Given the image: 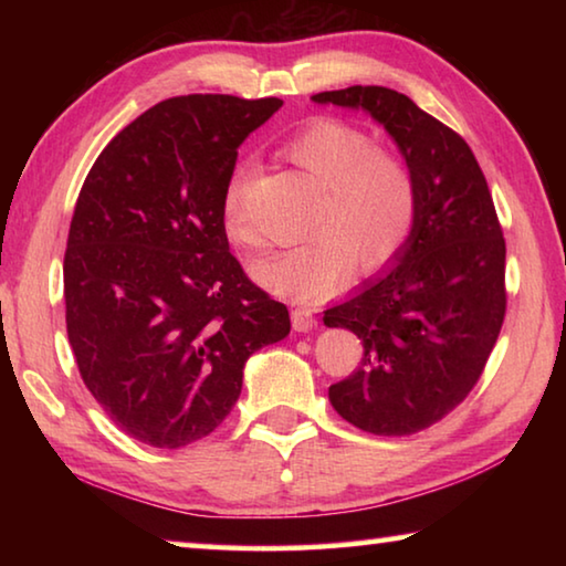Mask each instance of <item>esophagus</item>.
<instances>
[{
  "instance_id": "1",
  "label": "esophagus",
  "mask_w": 566,
  "mask_h": 566,
  "mask_svg": "<svg viewBox=\"0 0 566 566\" xmlns=\"http://www.w3.org/2000/svg\"><path fill=\"white\" fill-rule=\"evenodd\" d=\"M314 324H317V319H314V312L310 310V306H294V310H292V327L296 332H310Z\"/></svg>"
}]
</instances>
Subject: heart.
<instances>
[{
  "instance_id": "obj_1",
  "label": "heart",
  "mask_w": 566,
  "mask_h": 566,
  "mask_svg": "<svg viewBox=\"0 0 566 566\" xmlns=\"http://www.w3.org/2000/svg\"><path fill=\"white\" fill-rule=\"evenodd\" d=\"M284 151L322 185L310 224L314 234L256 262V280L294 300L317 302L337 290L354 262L361 274H375L399 260L419 222V181L407 157L334 117L306 122ZM247 185L249 169L234 167L222 191V219L229 237L254 244L244 219Z\"/></svg>"
}]
</instances>
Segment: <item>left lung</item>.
Returning <instances> with one entry per match:
<instances>
[{
	"label": "left lung",
	"instance_id": "obj_1",
	"mask_svg": "<svg viewBox=\"0 0 566 566\" xmlns=\"http://www.w3.org/2000/svg\"><path fill=\"white\" fill-rule=\"evenodd\" d=\"M385 124L419 181V222L399 264L344 304L327 327L361 339L359 367L329 387L349 424L407 437L437 424L482 377L506 312V244L474 151L459 134L387 87L319 92Z\"/></svg>",
	"mask_w": 566,
	"mask_h": 566
}]
</instances>
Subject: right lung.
<instances>
[{
    "mask_svg": "<svg viewBox=\"0 0 566 566\" xmlns=\"http://www.w3.org/2000/svg\"><path fill=\"white\" fill-rule=\"evenodd\" d=\"M282 99L187 94L127 124L76 197L64 252L66 337L124 434L179 449L212 434L244 361L290 312L229 252L222 191L237 147Z\"/></svg>",
    "mask_w": 566,
    "mask_h": 566,
    "instance_id": "obj_1",
    "label": "right lung"
}]
</instances>
